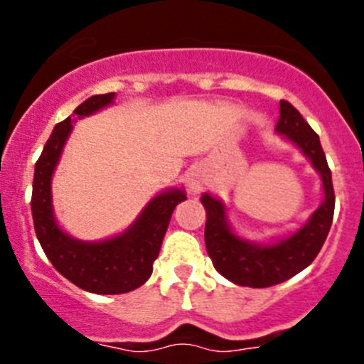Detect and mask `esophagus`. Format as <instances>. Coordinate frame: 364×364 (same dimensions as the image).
Here are the masks:
<instances>
[{
	"label": "esophagus",
	"mask_w": 364,
	"mask_h": 364,
	"mask_svg": "<svg viewBox=\"0 0 364 364\" xmlns=\"http://www.w3.org/2000/svg\"><path fill=\"white\" fill-rule=\"evenodd\" d=\"M203 186H204V179L200 178L199 174H192L188 178V192L190 193H193V196H196V193H199L200 190H203Z\"/></svg>",
	"instance_id": "1"
}]
</instances>
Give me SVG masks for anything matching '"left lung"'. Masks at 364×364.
I'll return each instance as SVG.
<instances>
[{"label":"left lung","mask_w":364,"mask_h":364,"mask_svg":"<svg viewBox=\"0 0 364 364\" xmlns=\"http://www.w3.org/2000/svg\"><path fill=\"white\" fill-rule=\"evenodd\" d=\"M277 132L296 144L321 174L324 200L294 234L282 237L273 245H259L237 236L229 225L225 204L204 193L200 203L208 218L204 230L205 250L222 277L243 287H271L310 266L321 252L333 223L335 190L318 135L287 100L280 102Z\"/></svg>","instance_id":"obj_1"}]
</instances>
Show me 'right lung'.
<instances>
[{"mask_svg": "<svg viewBox=\"0 0 364 364\" xmlns=\"http://www.w3.org/2000/svg\"><path fill=\"white\" fill-rule=\"evenodd\" d=\"M114 97V93L95 95L82 102L73 114L75 117L90 116L111 105ZM73 121L67 117L54 127L35 164L31 213L36 237L53 266L77 287L95 294L130 292L151 277L153 262L159 257L172 211L186 196L181 188L159 193L127 230L109 240L91 243L72 237L56 222L50 181Z\"/></svg>", "mask_w": 364, "mask_h": 364, "instance_id": "right-lung-1", "label": "right lung"}]
</instances>
